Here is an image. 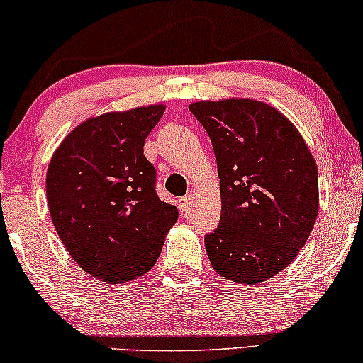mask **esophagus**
Wrapping results in <instances>:
<instances>
[{"label": "esophagus", "mask_w": 363, "mask_h": 363, "mask_svg": "<svg viewBox=\"0 0 363 363\" xmlns=\"http://www.w3.org/2000/svg\"><path fill=\"white\" fill-rule=\"evenodd\" d=\"M191 201H193V196H191V194L182 196V198H179V210H181V211H187V210H189Z\"/></svg>", "instance_id": "34e87169"}]
</instances>
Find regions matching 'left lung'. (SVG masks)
Segmentation results:
<instances>
[{"label":"left lung","mask_w":363,"mask_h":363,"mask_svg":"<svg viewBox=\"0 0 363 363\" xmlns=\"http://www.w3.org/2000/svg\"><path fill=\"white\" fill-rule=\"evenodd\" d=\"M210 136L222 194L205 235L220 277L268 280L297 257L318 218V167L301 133L272 106L245 99L189 106Z\"/></svg>","instance_id":"left-lung-1"}]
</instances>
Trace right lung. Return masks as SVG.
Listing matches in <instances>:
<instances>
[{
    "label": "right lung",
    "instance_id": "1",
    "mask_svg": "<svg viewBox=\"0 0 363 363\" xmlns=\"http://www.w3.org/2000/svg\"><path fill=\"white\" fill-rule=\"evenodd\" d=\"M164 106L109 112L74 128L45 177L57 235L80 268L107 283L153 268L177 208L157 196V170L143 155Z\"/></svg>",
    "mask_w": 363,
    "mask_h": 363
}]
</instances>
